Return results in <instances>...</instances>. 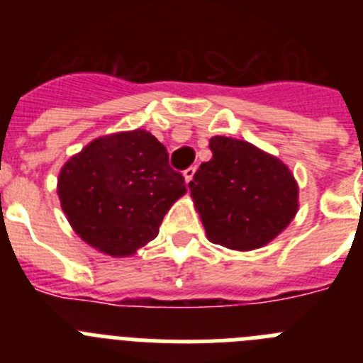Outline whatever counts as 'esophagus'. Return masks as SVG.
I'll use <instances>...</instances> for the list:
<instances>
[{
	"label": "esophagus",
	"instance_id": "34e87169",
	"mask_svg": "<svg viewBox=\"0 0 363 363\" xmlns=\"http://www.w3.org/2000/svg\"><path fill=\"white\" fill-rule=\"evenodd\" d=\"M194 172H196V167H189V169H185L184 171V178L187 184H191L192 182V176H194Z\"/></svg>",
	"mask_w": 363,
	"mask_h": 363
}]
</instances>
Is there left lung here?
Instances as JSON below:
<instances>
[{
	"mask_svg": "<svg viewBox=\"0 0 363 363\" xmlns=\"http://www.w3.org/2000/svg\"><path fill=\"white\" fill-rule=\"evenodd\" d=\"M213 158L189 184L207 238L251 251L289 225L298 211V185L287 165L251 143L214 136Z\"/></svg>",
	"mask_w": 363,
	"mask_h": 363,
	"instance_id": "left-lung-1",
	"label": "left lung"
}]
</instances>
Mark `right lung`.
I'll list each match as a JSON object with an SVG mask.
<instances>
[{"instance_id":"obj_1","label":"right lung","mask_w":363,"mask_h":363,"mask_svg":"<svg viewBox=\"0 0 363 363\" xmlns=\"http://www.w3.org/2000/svg\"><path fill=\"white\" fill-rule=\"evenodd\" d=\"M185 191L165 147L140 129L94 140L63 165L57 179L72 229L111 256L134 255L156 238L165 213Z\"/></svg>"}]
</instances>
